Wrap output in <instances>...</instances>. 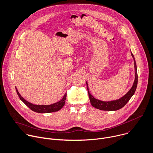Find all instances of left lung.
Returning a JSON list of instances; mask_svg holds the SVG:
<instances>
[{
    "mask_svg": "<svg viewBox=\"0 0 153 153\" xmlns=\"http://www.w3.org/2000/svg\"><path fill=\"white\" fill-rule=\"evenodd\" d=\"M131 56L133 58V60H134L135 78H134V82H133V84L131 88L130 89V90L128 91V92L123 97H122L121 98H120L117 100L109 101H104L98 100L90 94V91H89L87 81H86L89 99L90 101V103L93 107H94L95 108H96L97 109H99L101 110H104V111L117 110L121 108H123L129 101L130 98L133 96V95L134 94L135 91H136V89L137 88L138 77H137V66H136V63L135 58H134V56L133 54L132 53V52H131Z\"/></svg>",
    "mask_w": 153,
    "mask_h": 153,
    "instance_id": "left-lung-1",
    "label": "left lung"
}]
</instances>
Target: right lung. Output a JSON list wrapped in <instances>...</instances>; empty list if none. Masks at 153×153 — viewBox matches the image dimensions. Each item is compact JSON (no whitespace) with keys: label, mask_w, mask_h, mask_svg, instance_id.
<instances>
[{"label":"right lung","mask_w":153,"mask_h":153,"mask_svg":"<svg viewBox=\"0 0 153 153\" xmlns=\"http://www.w3.org/2000/svg\"><path fill=\"white\" fill-rule=\"evenodd\" d=\"M16 90L17 91V94L20 98V100L26 105L27 106L30 110L37 112L39 113H52V112H55L59 110L60 109H62V107L65 105V102H66V96L67 94H65L63 98L59 101L57 102H55L52 104L50 105H36L33 104L32 103H30L28 101H27L26 100H25L19 94L17 88L16 87Z\"/></svg>","instance_id":"obj_1"}]
</instances>
